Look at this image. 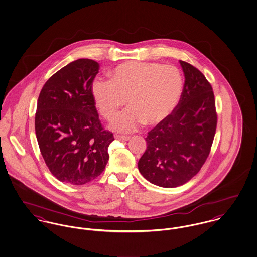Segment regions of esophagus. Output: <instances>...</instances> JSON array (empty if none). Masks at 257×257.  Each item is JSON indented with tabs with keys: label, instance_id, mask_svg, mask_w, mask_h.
I'll list each match as a JSON object with an SVG mask.
<instances>
[{
	"label": "esophagus",
	"instance_id": "obj_1",
	"mask_svg": "<svg viewBox=\"0 0 257 257\" xmlns=\"http://www.w3.org/2000/svg\"><path fill=\"white\" fill-rule=\"evenodd\" d=\"M131 138V136H125V135H115V139L121 140V141H127Z\"/></svg>",
	"mask_w": 257,
	"mask_h": 257
}]
</instances>
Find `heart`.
<instances>
[{"instance_id": "b5f03b06", "label": "heart", "mask_w": 257, "mask_h": 257, "mask_svg": "<svg viewBox=\"0 0 257 257\" xmlns=\"http://www.w3.org/2000/svg\"><path fill=\"white\" fill-rule=\"evenodd\" d=\"M183 91L184 79L178 68L137 61L118 66L112 80L96 78L91 87L95 106L106 120L113 119L127 99L131 108L112 122L121 133L133 132L143 122L148 125L163 122L175 111Z\"/></svg>"}]
</instances>
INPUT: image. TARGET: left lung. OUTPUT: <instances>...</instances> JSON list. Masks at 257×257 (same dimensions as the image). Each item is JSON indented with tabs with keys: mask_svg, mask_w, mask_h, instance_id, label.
Wrapping results in <instances>:
<instances>
[{
	"mask_svg": "<svg viewBox=\"0 0 257 257\" xmlns=\"http://www.w3.org/2000/svg\"><path fill=\"white\" fill-rule=\"evenodd\" d=\"M180 64L185 74L182 98L175 111L149 132L147 149L138 162L141 175L162 188L182 186L199 172L216 134L211 84L189 63Z\"/></svg>",
	"mask_w": 257,
	"mask_h": 257,
	"instance_id": "left-lung-1",
	"label": "left lung"
}]
</instances>
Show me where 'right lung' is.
<instances>
[{
    "label": "right lung",
    "instance_id": "1",
    "mask_svg": "<svg viewBox=\"0 0 257 257\" xmlns=\"http://www.w3.org/2000/svg\"><path fill=\"white\" fill-rule=\"evenodd\" d=\"M98 69L94 60L73 61L46 81L38 99V143L50 172L63 183H89L108 162L114 137L103 130L91 93Z\"/></svg>",
    "mask_w": 257,
    "mask_h": 257
}]
</instances>
